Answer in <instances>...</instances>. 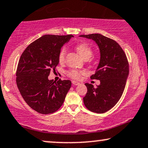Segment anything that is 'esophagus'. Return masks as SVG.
Wrapping results in <instances>:
<instances>
[{
	"label": "esophagus",
	"mask_w": 148,
	"mask_h": 148,
	"mask_svg": "<svg viewBox=\"0 0 148 148\" xmlns=\"http://www.w3.org/2000/svg\"><path fill=\"white\" fill-rule=\"evenodd\" d=\"M72 83H73V85H75V86H77V85H79V84H80V83H79V82H75V81H73Z\"/></svg>",
	"instance_id": "1"
}]
</instances>
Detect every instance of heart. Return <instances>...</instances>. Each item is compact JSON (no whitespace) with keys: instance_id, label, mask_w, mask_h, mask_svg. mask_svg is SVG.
<instances>
[{"instance_id":"1","label":"heart","mask_w":148,"mask_h":148,"mask_svg":"<svg viewBox=\"0 0 148 148\" xmlns=\"http://www.w3.org/2000/svg\"><path fill=\"white\" fill-rule=\"evenodd\" d=\"M75 48L79 54L81 56V57L83 58L84 59L86 58H89L92 54V49L86 43H79L76 45ZM65 55H66V49L63 47L60 51L58 54V61L60 63L64 61ZM86 71H80L77 69H71L66 72L67 75L74 79H79L82 75H84Z\"/></svg>"}]
</instances>
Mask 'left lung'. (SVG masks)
Instances as JSON below:
<instances>
[{
	"label": "left lung",
	"instance_id": "obj_1",
	"mask_svg": "<svg viewBox=\"0 0 148 148\" xmlns=\"http://www.w3.org/2000/svg\"><path fill=\"white\" fill-rule=\"evenodd\" d=\"M79 36L95 41L101 53L95 74L90 77L101 83L95 88L92 84H85L88 91L84 103L88 110L103 114L114 107L122 97L129 73L127 58L120 45L107 36L101 34Z\"/></svg>",
	"mask_w": 148,
	"mask_h": 148
}]
</instances>
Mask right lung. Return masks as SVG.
I'll return each mask as SVG.
<instances>
[{
  "label": "right lung",
  "mask_w": 148,
  "mask_h": 148,
  "mask_svg": "<svg viewBox=\"0 0 148 148\" xmlns=\"http://www.w3.org/2000/svg\"><path fill=\"white\" fill-rule=\"evenodd\" d=\"M71 34H45L32 42L21 55L16 71L19 91L28 106L39 114L56 112L64 103L71 86L70 80H49L50 71H56L58 54Z\"/></svg>",
  "instance_id": "add662e5"
}]
</instances>
